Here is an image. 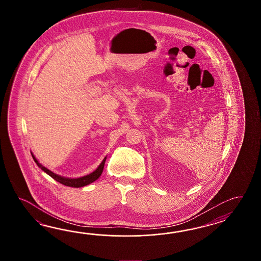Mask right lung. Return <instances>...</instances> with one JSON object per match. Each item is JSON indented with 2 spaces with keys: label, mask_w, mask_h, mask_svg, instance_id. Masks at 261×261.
Listing matches in <instances>:
<instances>
[{
  "label": "right lung",
  "mask_w": 261,
  "mask_h": 261,
  "mask_svg": "<svg viewBox=\"0 0 261 261\" xmlns=\"http://www.w3.org/2000/svg\"><path fill=\"white\" fill-rule=\"evenodd\" d=\"M32 155H33V159H34V161H35V163L37 164V166L41 168L42 171H44L45 173H47L49 176L53 178L57 182L62 184V185H64V186H67V187H72V188H82V187H85V186H88L89 184L93 183L98 178L100 177V174L102 173L103 167H105V163H106V158L103 159V161L100 162V165L95 170L94 172L89 173L88 175H85V176H82V177L69 178L61 176V175H59V174H57V173L51 172L50 170L43 166V165L40 163L39 161L36 160V158L34 156L33 152H32Z\"/></svg>",
  "instance_id": "right-lung-1"
}]
</instances>
